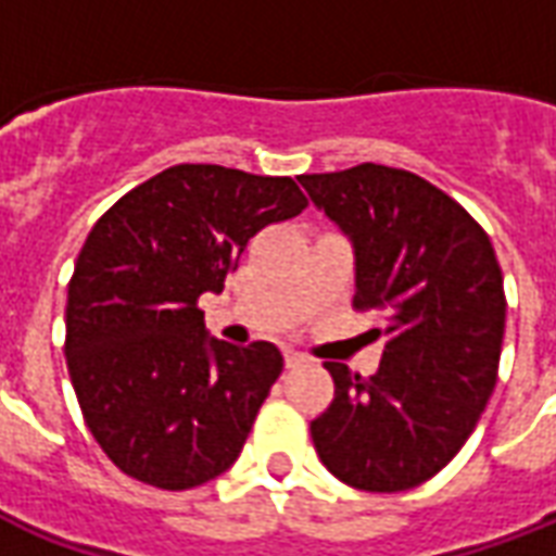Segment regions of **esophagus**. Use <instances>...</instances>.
Here are the masks:
<instances>
[{
	"label": "esophagus",
	"instance_id": "obj_1",
	"mask_svg": "<svg viewBox=\"0 0 556 556\" xmlns=\"http://www.w3.org/2000/svg\"><path fill=\"white\" fill-rule=\"evenodd\" d=\"M303 363H306V357H303V354H298V351H289V354H286V366H289V369H294V366H303Z\"/></svg>",
	"mask_w": 556,
	"mask_h": 556
}]
</instances>
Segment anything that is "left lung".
<instances>
[{
  "mask_svg": "<svg viewBox=\"0 0 556 556\" xmlns=\"http://www.w3.org/2000/svg\"><path fill=\"white\" fill-rule=\"evenodd\" d=\"M298 181L354 243V309L384 337L378 372L342 363L313 419L318 458L345 485L405 491L450 465L477 429L501 366L506 294L489 235L414 172L361 163Z\"/></svg>",
  "mask_w": 556,
  "mask_h": 556,
  "instance_id": "1",
  "label": "left lung"
}]
</instances>
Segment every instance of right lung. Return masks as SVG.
Wrapping results in <instances>:
<instances>
[{
  "label": "right lung",
  "instance_id": "1",
  "mask_svg": "<svg viewBox=\"0 0 556 556\" xmlns=\"http://www.w3.org/2000/svg\"><path fill=\"white\" fill-rule=\"evenodd\" d=\"M306 205L291 178L178 163L91 226L67 282L65 357L122 473L184 491L235 465L282 354L207 339L199 298L223 291L253 235Z\"/></svg>",
  "mask_w": 556,
  "mask_h": 556
}]
</instances>
